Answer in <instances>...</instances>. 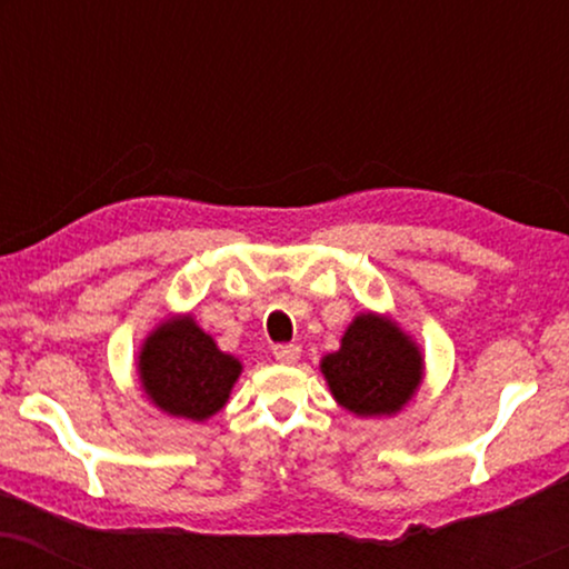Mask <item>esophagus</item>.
<instances>
[{"label":"esophagus","mask_w":569,"mask_h":569,"mask_svg":"<svg viewBox=\"0 0 569 569\" xmlns=\"http://www.w3.org/2000/svg\"><path fill=\"white\" fill-rule=\"evenodd\" d=\"M274 357L282 365H295L300 360V347L298 345H279V347H274Z\"/></svg>","instance_id":"obj_1"}]
</instances>
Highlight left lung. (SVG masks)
I'll return each mask as SVG.
<instances>
[{"mask_svg": "<svg viewBox=\"0 0 569 569\" xmlns=\"http://www.w3.org/2000/svg\"><path fill=\"white\" fill-rule=\"evenodd\" d=\"M339 407L357 417H391L415 399L425 378V355L391 316H355L341 347L321 360Z\"/></svg>", "mask_w": 569, "mask_h": 569, "instance_id": "1", "label": "left lung"}]
</instances>
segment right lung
I'll return each instance as SVG.
<instances>
[{
  "label": "right lung",
  "instance_id": "add662e5",
  "mask_svg": "<svg viewBox=\"0 0 569 569\" xmlns=\"http://www.w3.org/2000/svg\"><path fill=\"white\" fill-rule=\"evenodd\" d=\"M137 372L144 396L160 411L204 422L228 403L243 365L222 352L191 313H183L166 318L147 333Z\"/></svg>",
  "mask_w": 569,
  "mask_h": 569
}]
</instances>
